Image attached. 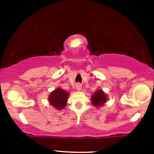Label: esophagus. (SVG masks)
<instances>
[{"mask_svg":"<svg viewBox=\"0 0 154 154\" xmlns=\"http://www.w3.org/2000/svg\"><path fill=\"white\" fill-rule=\"evenodd\" d=\"M81 89H82L81 84H77V85H76V89H77V90H80Z\"/></svg>","mask_w":154,"mask_h":154,"instance_id":"34e87169","label":"esophagus"}]
</instances>
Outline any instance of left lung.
Wrapping results in <instances>:
<instances>
[{
  "instance_id": "1",
  "label": "left lung",
  "mask_w": 154,
  "mask_h": 154,
  "mask_svg": "<svg viewBox=\"0 0 154 154\" xmlns=\"http://www.w3.org/2000/svg\"><path fill=\"white\" fill-rule=\"evenodd\" d=\"M92 103L96 106H101L106 102V96L102 90H98L92 96Z\"/></svg>"
}]
</instances>
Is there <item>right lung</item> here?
I'll return each mask as SVG.
<instances>
[{"label": "right lung", "instance_id": "1", "mask_svg": "<svg viewBox=\"0 0 154 154\" xmlns=\"http://www.w3.org/2000/svg\"><path fill=\"white\" fill-rule=\"evenodd\" d=\"M69 92L58 88L53 91L49 96V102L51 106H55L58 109H62L66 106Z\"/></svg>", "mask_w": 154, "mask_h": 154}]
</instances>
